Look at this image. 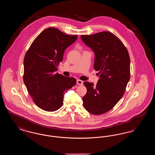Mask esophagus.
<instances>
[{"label":"esophagus","instance_id":"obj_1","mask_svg":"<svg viewBox=\"0 0 155 155\" xmlns=\"http://www.w3.org/2000/svg\"><path fill=\"white\" fill-rule=\"evenodd\" d=\"M77 84L78 85H83V81H81L80 80H77Z\"/></svg>","mask_w":155,"mask_h":155}]
</instances>
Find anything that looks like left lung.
<instances>
[{
	"mask_svg": "<svg viewBox=\"0 0 155 155\" xmlns=\"http://www.w3.org/2000/svg\"><path fill=\"white\" fill-rule=\"evenodd\" d=\"M95 53L94 69L99 71L96 85L84 82L87 89L82 97L84 107L92 114L110 110L121 99L130 78V58L127 48L113 33L103 31L81 36Z\"/></svg>",
	"mask_w": 155,
	"mask_h": 155,
	"instance_id": "1",
	"label": "left lung"
}]
</instances>
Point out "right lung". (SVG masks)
Instances as JSON below:
<instances>
[{
    "mask_svg": "<svg viewBox=\"0 0 155 155\" xmlns=\"http://www.w3.org/2000/svg\"><path fill=\"white\" fill-rule=\"evenodd\" d=\"M77 39L56 28L44 30L35 39L24 59L23 80L38 107L54 111L63 103L65 92L75 85L73 77L56 73L67 47Z\"/></svg>",
    "mask_w": 155,
    "mask_h": 155,
    "instance_id": "1",
    "label": "right lung"
}]
</instances>
